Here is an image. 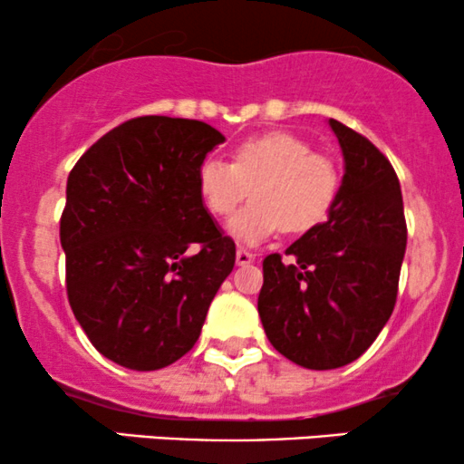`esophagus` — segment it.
Listing matches in <instances>:
<instances>
[{
    "label": "esophagus",
    "instance_id": "esophagus-1",
    "mask_svg": "<svg viewBox=\"0 0 464 464\" xmlns=\"http://www.w3.org/2000/svg\"><path fill=\"white\" fill-rule=\"evenodd\" d=\"M236 262H237V266H248V264L255 262V255L250 253V250H246V248H237Z\"/></svg>",
    "mask_w": 464,
    "mask_h": 464
}]
</instances>
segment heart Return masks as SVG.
I'll list each match as a JSON object with an SVG mask.
<instances>
[{"label": "heart", "instance_id": "1", "mask_svg": "<svg viewBox=\"0 0 464 464\" xmlns=\"http://www.w3.org/2000/svg\"><path fill=\"white\" fill-rule=\"evenodd\" d=\"M253 200L228 222L237 242L257 246L284 231H312L332 211L340 191V169L290 132H268L239 143L233 161L209 157L198 168V191L209 214L231 216L248 196Z\"/></svg>", "mask_w": 464, "mask_h": 464}]
</instances>
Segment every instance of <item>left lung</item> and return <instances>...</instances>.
I'll return each instance as SVG.
<instances>
[{
	"mask_svg": "<svg viewBox=\"0 0 464 464\" xmlns=\"http://www.w3.org/2000/svg\"><path fill=\"white\" fill-rule=\"evenodd\" d=\"M344 177L327 220L264 259L257 310L270 344L314 371L358 360L395 310L406 253L399 179L364 135L329 120Z\"/></svg>",
	"mask_w": 464,
	"mask_h": 464,
	"instance_id": "1",
	"label": "left lung"
}]
</instances>
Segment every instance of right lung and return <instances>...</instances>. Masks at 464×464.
<instances>
[{
	"label": "right lung",
	"instance_id": "right-lung-1",
	"mask_svg": "<svg viewBox=\"0 0 464 464\" xmlns=\"http://www.w3.org/2000/svg\"><path fill=\"white\" fill-rule=\"evenodd\" d=\"M222 132L143 115L89 148L67 179L61 216L67 299L104 358L157 371L198 340L236 244L207 214L198 168Z\"/></svg>",
	"mask_w": 464,
	"mask_h": 464
}]
</instances>
